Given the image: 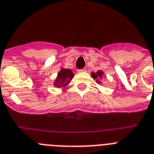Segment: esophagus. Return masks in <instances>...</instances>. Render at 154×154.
<instances>
[{
    "mask_svg": "<svg viewBox=\"0 0 154 154\" xmlns=\"http://www.w3.org/2000/svg\"><path fill=\"white\" fill-rule=\"evenodd\" d=\"M86 69H85V68H84V69H78V72H79V73H81V72H86Z\"/></svg>",
    "mask_w": 154,
    "mask_h": 154,
    "instance_id": "34e87169",
    "label": "esophagus"
}]
</instances>
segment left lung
<instances>
[{"label":"left lung","mask_w":154,"mask_h":154,"mask_svg":"<svg viewBox=\"0 0 154 154\" xmlns=\"http://www.w3.org/2000/svg\"><path fill=\"white\" fill-rule=\"evenodd\" d=\"M103 71H98L97 73H91V77H92V78H94V79H98L99 77H103ZM97 82H99L98 80H97Z\"/></svg>","instance_id":"left-lung-1"}]
</instances>
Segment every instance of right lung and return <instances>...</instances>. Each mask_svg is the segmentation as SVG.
Segmentation results:
<instances>
[{"mask_svg": "<svg viewBox=\"0 0 154 154\" xmlns=\"http://www.w3.org/2000/svg\"><path fill=\"white\" fill-rule=\"evenodd\" d=\"M73 75L71 69H62L58 73V77L55 81V86L57 88L66 87L70 82Z\"/></svg>", "mask_w": 154, "mask_h": 154, "instance_id": "add662e5", "label": "right lung"}]
</instances>
